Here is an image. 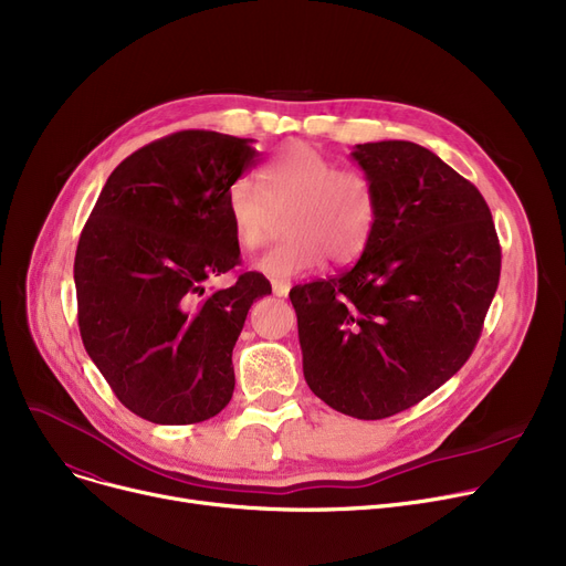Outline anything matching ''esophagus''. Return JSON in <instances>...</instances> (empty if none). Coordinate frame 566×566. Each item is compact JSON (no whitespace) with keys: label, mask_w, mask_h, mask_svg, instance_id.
<instances>
[{"label":"esophagus","mask_w":566,"mask_h":566,"mask_svg":"<svg viewBox=\"0 0 566 566\" xmlns=\"http://www.w3.org/2000/svg\"><path fill=\"white\" fill-rule=\"evenodd\" d=\"M289 289H291V284H289V282H273V293H275V295H280V298H286V295H289Z\"/></svg>","instance_id":"34e87169"}]
</instances>
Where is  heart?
Returning a JSON list of instances; mask_svg holds the SVG:
<instances>
[{"label": "heart", "mask_w": 566, "mask_h": 566, "mask_svg": "<svg viewBox=\"0 0 566 566\" xmlns=\"http://www.w3.org/2000/svg\"><path fill=\"white\" fill-rule=\"evenodd\" d=\"M284 243L268 250L254 268L275 282L331 263H350L369 245L378 222V195L371 178L342 165L318 148L293 142L263 163L256 188L235 181L224 197V213L235 241L245 250L261 248L284 216Z\"/></svg>", "instance_id": "b5f03b06"}]
</instances>
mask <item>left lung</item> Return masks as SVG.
Masks as SVG:
<instances>
[{
  "label": "left lung",
  "instance_id": "left-lung-1",
  "mask_svg": "<svg viewBox=\"0 0 566 566\" xmlns=\"http://www.w3.org/2000/svg\"><path fill=\"white\" fill-rule=\"evenodd\" d=\"M350 156L378 195L371 241L346 273L289 298L310 390L350 418L382 420L465 365L502 252L482 192L429 148L390 139Z\"/></svg>",
  "mask_w": 566,
  "mask_h": 566
}]
</instances>
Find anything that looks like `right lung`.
<instances>
[{
    "instance_id": "add662e5",
    "label": "right lung",
    "mask_w": 566,
    "mask_h": 566,
    "mask_svg": "<svg viewBox=\"0 0 566 566\" xmlns=\"http://www.w3.org/2000/svg\"><path fill=\"white\" fill-rule=\"evenodd\" d=\"M252 139L181 130L118 165L75 252L82 344L112 392L154 424H197L233 395L231 350L261 273L206 282L241 263L227 190L256 163Z\"/></svg>"
}]
</instances>
